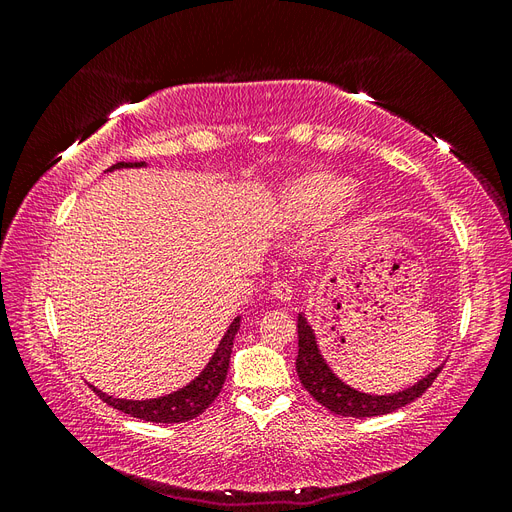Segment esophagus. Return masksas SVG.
<instances>
[{"label":"esophagus","instance_id":"34e87169","mask_svg":"<svg viewBox=\"0 0 512 512\" xmlns=\"http://www.w3.org/2000/svg\"><path fill=\"white\" fill-rule=\"evenodd\" d=\"M271 292H273V297H277L280 301H290L292 299V286L286 282V280H277V282H273V286H271Z\"/></svg>","mask_w":512,"mask_h":512}]
</instances>
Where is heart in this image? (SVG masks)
I'll return each instance as SVG.
<instances>
[{"label": "heart", "instance_id": "heart-1", "mask_svg": "<svg viewBox=\"0 0 512 512\" xmlns=\"http://www.w3.org/2000/svg\"><path fill=\"white\" fill-rule=\"evenodd\" d=\"M286 207L301 224L322 220L331 209L339 218H350L363 207L359 190L348 185V179L333 170H309L290 183L286 190Z\"/></svg>", "mask_w": 512, "mask_h": 512}]
</instances>
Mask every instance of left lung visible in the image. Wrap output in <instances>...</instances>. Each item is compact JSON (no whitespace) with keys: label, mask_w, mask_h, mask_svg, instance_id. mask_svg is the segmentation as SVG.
Wrapping results in <instances>:
<instances>
[{"label":"left lung","mask_w":512,"mask_h":512,"mask_svg":"<svg viewBox=\"0 0 512 512\" xmlns=\"http://www.w3.org/2000/svg\"><path fill=\"white\" fill-rule=\"evenodd\" d=\"M297 329H299V354H297L299 380L305 386V391L312 395L320 406L339 416L371 418V416L395 412L399 408L408 406L416 397H421L442 371V367L433 369L429 376L418 380L414 386H410V389L393 393V395L359 393L339 380L329 369V365L324 363L316 346L314 331L309 329V324L301 314L297 320Z\"/></svg>","instance_id":"1"}]
</instances>
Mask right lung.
Masks as SVG:
<instances>
[{"instance_id": "1", "label": "right lung", "mask_w": 512, "mask_h": 512, "mask_svg": "<svg viewBox=\"0 0 512 512\" xmlns=\"http://www.w3.org/2000/svg\"><path fill=\"white\" fill-rule=\"evenodd\" d=\"M143 164L145 162H117L115 166H111V170L143 166ZM237 331H239V318H235V322L230 324V329L226 331L209 365L203 369V374L188 386H183V389H179L177 393H170L158 399H147V401H128V399L108 397L106 393L94 389V386H91V389H94V393L104 401V404L113 406L115 410H121L130 416L141 418V421H151V423L192 421V418H196L198 414H203L213 404V399L220 395L228 374L232 342H235Z\"/></svg>"}]
</instances>
